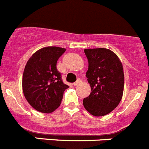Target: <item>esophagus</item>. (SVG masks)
<instances>
[{"label":"esophagus","instance_id":"esophagus-1","mask_svg":"<svg viewBox=\"0 0 149 149\" xmlns=\"http://www.w3.org/2000/svg\"><path fill=\"white\" fill-rule=\"evenodd\" d=\"M81 79H78L76 82L73 83V85H74V86H76V85H78L79 84H80V83H81Z\"/></svg>","mask_w":149,"mask_h":149}]
</instances>
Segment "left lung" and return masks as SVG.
Here are the masks:
<instances>
[{
    "label": "left lung",
    "mask_w": 149,
    "mask_h": 149,
    "mask_svg": "<svg viewBox=\"0 0 149 149\" xmlns=\"http://www.w3.org/2000/svg\"><path fill=\"white\" fill-rule=\"evenodd\" d=\"M86 73L91 92L83 100L84 108L95 116L108 114L120 104L124 89V72L116 53L106 48L85 49Z\"/></svg>",
    "instance_id": "obj_1"
}]
</instances>
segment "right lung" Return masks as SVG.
Masks as SVG:
<instances>
[{"instance_id": "obj_1", "label": "right lung", "mask_w": 149, "mask_h": 149, "mask_svg": "<svg viewBox=\"0 0 149 149\" xmlns=\"http://www.w3.org/2000/svg\"><path fill=\"white\" fill-rule=\"evenodd\" d=\"M66 49L46 47L33 53L27 61L22 78L26 101L36 111L51 113L59 107L68 85L61 80L56 63Z\"/></svg>"}]
</instances>
